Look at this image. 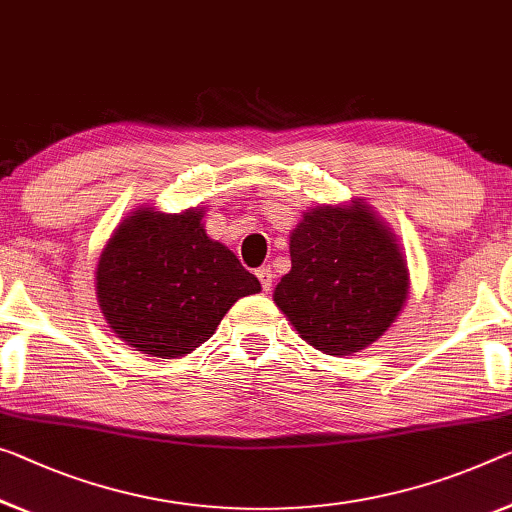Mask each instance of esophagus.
<instances>
[{
    "instance_id": "obj_1",
    "label": "esophagus",
    "mask_w": 512,
    "mask_h": 512,
    "mask_svg": "<svg viewBox=\"0 0 512 512\" xmlns=\"http://www.w3.org/2000/svg\"><path fill=\"white\" fill-rule=\"evenodd\" d=\"M256 277H258V281H261L263 290H270V288H272V283H274V272H272V267H258V270H256Z\"/></svg>"
}]
</instances>
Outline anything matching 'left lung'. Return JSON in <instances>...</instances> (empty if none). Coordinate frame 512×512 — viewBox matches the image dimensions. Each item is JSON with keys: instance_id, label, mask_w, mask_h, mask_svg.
<instances>
[{"instance_id": "left-lung-1", "label": "left lung", "mask_w": 512, "mask_h": 512, "mask_svg": "<svg viewBox=\"0 0 512 512\" xmlns=\"http://www.w3.org/2000/svg\"><path fill=\"white\" fill-rule=\"evenodd\" d=\"M293 267L274 302L306 343L352 355L377 341L407 300V265L368 206L316 208L290 235Z\"/></svg>"}]
</instances>
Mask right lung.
<instances>
[{
    "label": "right lung",
    "mask_w": 512,
    "mask_h": 512,
    "mask_svg": "<svg viewBox=\"0 0 512 512\" xmlns=\"http://www.w3.org/2000/svg\"><path fill=\"white\" fill-rule=\"evenodd\" d=\"M203 210H137L98 263V302L114 334L153 357H180L215 334L224 313L261 290L233 251L210 240Z\"/></svg>",
    "instance_id": "add662e5"
}]
</instances>
